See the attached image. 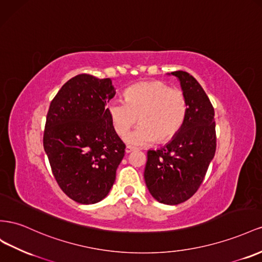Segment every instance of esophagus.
<instances>
[{
  "label": "esophagus",
  "instance_id": "esophagus-1",
  "mask_svg": "<svg viewBox=\"0 0 262 262\" xmlns=\"http://www.w3.org/2000/svg\"><path fill=\"white\" fill-rule=\"evenodd\" d=\"M134 150H136V147L131 146V145H128V146L125 147V152H126V153H131V152H133Z\"/></svg>",
  "mask_w": 262,
  "mask_h": 262
}]
</instances>
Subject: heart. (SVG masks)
Instances as JSON below:
<instances>
[{
	"label": "heart",
	"mask_w": 262,
	"mask_h": 262,
	"mask_svg": "<svg viewBox=\"0 0 262 262\" xmlns=\"http://www.w3.org/2000/svg\"><path fill=\"white\" fill-rule=\"evenodd\" d=\"M125 100L114 99L108 103V114L118 136L125 137L132 145H148L155 141L165 142L174 138L185 122L187 99L183 90L171 88L164 81L152 80L133 84L124 93Z\"/></svg>",
	"instance_id": "b5f03b06"
}]
</instances>
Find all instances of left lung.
I'll list each match as a JSON object with an SVG mask.
<instances>
[{"instance_id": "1", "label": "left lung", "mask_w": 262, "mask_h": 262, "mask_svg": "<svg viewBox=\"0 0 262 262\" xmlns=\"http://www.w3.org/2000/svg\"><path fill=\"white\" fill-rule=\"evenodd\" d=\"M169 75V74H168ZM187 99V116L179 133L159 150H148L144 180L160 203L178 205L200 188L216 152L215 111L192 75L173 72Z\"/></svg>"}]
</instances>
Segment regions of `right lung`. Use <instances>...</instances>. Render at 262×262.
<instances>
[{"label":"right lung","mask_w":262,"mask_h":262,"mask_svg":"<svg viewBox=\"0 0 262 262\" xmlns=\"http://www.w3.org/2000/svg\"><path fill=\"white\" fill-rule=\"evenodd\" d=\"M116 95L110 78L87 74L69 79L52 100L44 131V150L59 187L80 204L108 195L125 145L105 105Z\"/></svg>","instance_id":"obj_1"}]
</instances>
